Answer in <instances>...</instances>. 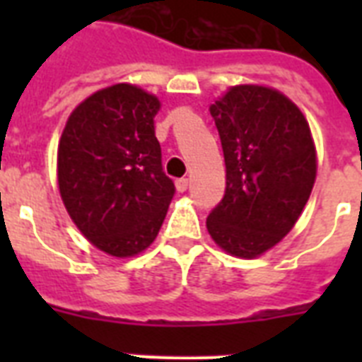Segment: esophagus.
Instances as JSON below:
<instances>
[{"instance_id": "obj_1", "label": "esophagus", "mask_w": 362, "mask_h": 362, "mask_svg": "<svg viewBox=\"0 0 362 362\" xmlns=\"http://www.w3.org/2000/svg\"><path fill=\"white\" fill-rule=\"evenodd\" d=\"M187 186H189V182H187V178H178V180H176V192H178V193L186 192Z\"/></svg>"}]
</instances>
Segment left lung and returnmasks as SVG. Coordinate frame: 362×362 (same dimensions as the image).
<instances>
[{
    "mask_svg": "<svg viewBox=\"0 0 362 362\" xmlns=\"http://www.w3.org/2000/svg\"><path fill=\"white\" fill-rule=\"evenodd\" d=\"M226 159V193L206 218L210 237L257 257L291 231L315 180V148L297 105L276 90L235 86L210 107Z\"/></svg>",
    "mask_w": 362,
    "mask_h": 362,
    "instance_id": "1",
    "label": "left lung"
}]
</instances>
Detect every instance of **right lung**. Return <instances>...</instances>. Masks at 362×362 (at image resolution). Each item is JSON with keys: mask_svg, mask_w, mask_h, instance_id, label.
I'll use <instances>...</instances> for the list:
<instances>
[{"mask_svg": "<svg viewBox=\"0 0 362 362\" xmlns=\"http://www.w3.org/2000/svg\"><path fill=\"white\" fill-rule=\"evenodd\" d=\"M158 110V98L115 84L78 105L59 139L65 209L93 246L115 257L146 250L175 197L153 133Z\"/></svg>", "mask_w": 362, "mask_h": 362, "instance_id": "right-lung-1", "label": "right lung"}]
</instances>
